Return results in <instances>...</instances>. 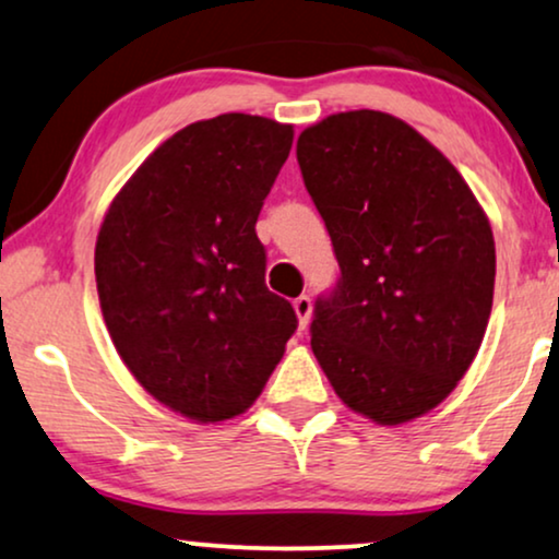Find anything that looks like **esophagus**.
Masks as SVG:
<instances>
[{"label": "esophagus", "instance_id": "1", "mask_svg": "<svg viewBox=\"0 0 559 559\" xmlns=\"http://www.w3.org/2000/svg\"><path fill=\"white\" fill-rule=\"evenodd\" d=\"M294 312H296V317H299V324H301V330L307 328V322H309V317H312V299H309V296H299V299H294Z\"/></svg>", "mask_w": 559, "mask_h": 559}]
</instances>
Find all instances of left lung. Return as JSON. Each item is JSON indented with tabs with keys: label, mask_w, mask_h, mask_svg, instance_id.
I'll list each match as a JSON object with an SVG mask.
<instances>
[{
	"label": "left lung",
	"mask_w": 559,
	"mask_h": 559,
	"mask_svg": "<svg viewBox=\"0 0 559 559\" xmlns=\"http://www.w3.org/2000/svg\"><path fill=\"white\" fill-rule=\"evenodd\" d=\"M341 265L312 350L353 413L402 426L454 392L485 337L496 239L456 167L413 126L348 110L296 141Z\"/></svg>",
	"instance_id": "left-lung-1"
}]
</instances>
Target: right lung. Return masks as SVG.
Instances as JSON below:
<instances>
[{
    "instance_id": "obj_1",
    "label": "right lung",
    "mask_w": 559,
    "mask_h": 559,
    "mask_svg": "<svg viewBox=\"0 0 559 559\" xmlns=\"http://www.w3.org/2000/svg\"><path fill=\"white\" fill-rule=\"evenodd\" d=\"M294 126L224 112L159 144L112 198L95 245L118 356L162 405L195 423L245 413L296 330L265 286L255 224Z\"/></svg>"
}]
</instances>
